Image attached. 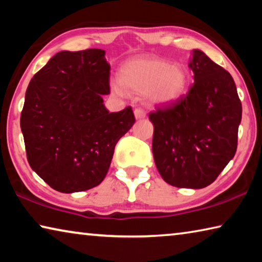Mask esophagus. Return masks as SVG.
I'll return each mask as SVG.
<instances>
[{"mask_svg": "<svg viewBox=\"0 0 262 262\" xmlns=\"http://www.w3.org/2000/svg\"><path fill=\"white\" fill-rule=\"evenodd\" d=\"M134 115L136 118V120H141V119H144L145 118V112L141 108H135L134 110Z\"/></svg>", "mask_w": 262, "mask_h": 262, "instance_id": "obj_1", "label": "esophagus"}]
</instances>
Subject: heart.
<instances>
[{
	"label": "heart",
	"mask_w": 262,
	"mask_h": 262,
	"mask_svg": "<svg viewBox=\"0 0 262 262\" xmlns=\"http://www.w3.org/2000/svg\"><path fill=\"white\" fill-rule=\"evenodd\" d=\"M120 83L127 90L136 94H147L149 103L154 106H170L185 95L188 76L179 63L151 56H141L128 61L120 70ZM112 90L123 95V89L114 83Z\"/></svg>",
	"instance_id": "obj_1"
}]
</instances>
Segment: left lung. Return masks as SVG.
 Wrapping results in <instances>:
<instances>
[{
    "instance_id": "8db88e82",
    "label": "left lung",
    "mask_w": 262,
    "mask_h": 262,
    "mask_svg": "<svg viewBox=\"0 0 262 262\" xmlns=\"http://www.w3.org/2000/svg\"><path fill=\"white\" fill-rule=\"evenodd\" d=\"M188 67L194 84L187 96L149 119L155 164L164 181L200 189L214 183L236 154L242 103L231 75L202 51L193 50Z\"/></svg>"
}]
</instances>
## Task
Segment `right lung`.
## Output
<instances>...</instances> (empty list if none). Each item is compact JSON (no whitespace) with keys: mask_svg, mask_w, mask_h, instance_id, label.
<instances>
[{"mask_svg":"<svg viewBox=\"0 0 262 262\" xmlns=\"http://www.w3.org/2000/svg\"><path fill=\"white\" fill-rule=\"evenodd\" d=\"M111 66L103 50L62 51L31 79L20 115L29 164L53 189L83 192L107 174L115 144L135 122L110 112Z\"/></svg>","mask_w":262,"mask_h":262,"instance_id":"add662e5","label":"right lung"}]
</instances>
